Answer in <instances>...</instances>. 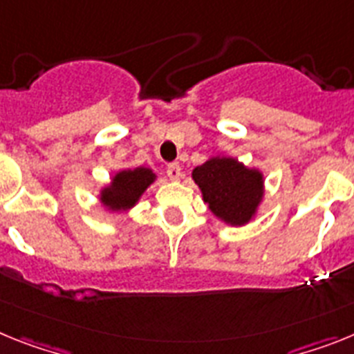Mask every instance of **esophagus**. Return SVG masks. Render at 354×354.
I'll return each instance as SVG.
<instances>
[{
    "instance_id": "34e87169",
    "label": "esophagus",
    "mask_w": 354,
    "mask_h": 354,
    "mask_svg": "<svg viewBox=\"0 0 354 354\" xmlns=\"http://www.w3.org/2000/svg\"><path fill=\"white\" fill-rule=\"evenodd\" d=\"M167 176L171 178V180H180L181 176V167L178 162H173V164L167 165Z\"/></svg>"
}]
</instances>
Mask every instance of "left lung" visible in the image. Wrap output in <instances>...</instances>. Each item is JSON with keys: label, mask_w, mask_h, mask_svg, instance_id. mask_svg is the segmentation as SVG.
Listing matches in <instances>:
<instances>
[{"label": "left lung", "mask_w": 354, "mask_h": 354, "mask_svg": "<svg viewBox=\"0 0 354 354\" xmlns=\"http://www.w3.org/2000/svg\"><path fill=\"white\" fill-rule=\"evenodd\" d=\"M192 178L208 208L235 226L248 223L262 199V174L233 158H210L194 169Z\"/></svg>", "instance_id": "1"}]
</instances>
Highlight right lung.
Listing matches in <instances>:
<instances>
[{
  "mask_svg": "<svg viewBox=\"0 0 354 354\" xmlns=\"http://www.w3.org/2000/svg\"><path fill=\"white\" fill-rule=\"evenodd\" d=\"M153 180L155 174L149 169L137 167L133 171H121L115 174L112 185L101 192V201L112 210H126L133 207Z\"/></svg>",
  "mask_w": 354,
  "mask_h": 354,
  "instance_id": "1",
  "label": "right lung"
}]
</instances>
